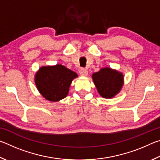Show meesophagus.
<instances>
[{"instance_id":"obj_1","label":"esophagus","mask_w":160,"mask_h":160,"mask_svg":"<svg viewBox=\"0 0 160 160\" xmlns=\"http://www.w3.org/2000/svg\"><path fill=\"white\" fill-rule=\"evenodd\" d=\"M79 72L82 76H88V70H87L85 68H82L79 70Z\"/></svg>"}]
</instances>
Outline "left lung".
Returning a JSON list of instances; mask_svg holds the SVG:
<instances>
[{
  "label": "left lung",
  "mask_w": 160,
  "mask_h": 160,
  "mask_svg": "<svg viewBox=\"0 0 160 160\" xmlns=\"http://www.w3.org/2000/svg\"><path fill=\"white\" fill-rule=\"evenodd\" d=\"M97 92L103 98L111 99L120 92L124 84V76L121 72L105 67L92 75Z\"/></svg>",
  "instance_id": "1"
}]
</instances>
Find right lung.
<instances>
[{
    "instance_id": "add662e5",
    "label": "right lung",
    "mask_w": 160,
    "mask_h": 160,
    "mask_svg": "<svg viewBox=\"0 0 160 160\" xmlns=\"http://www.w3.org/2000/svg\"><path fill=\"white\" fill-rule=\"evenodd\" d=\"M78 74L61 64L42 66L34 75L39 92L48 101L56 102L66 97L72 81Z\"/></svg>"
}]
</instances>
